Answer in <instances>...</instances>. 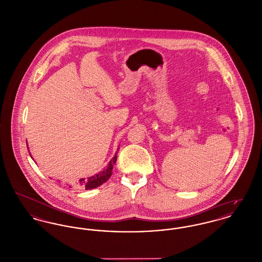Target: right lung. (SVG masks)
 Segmentation results:
<instances>
[{
    "mask_svg": "<svg viewBox=\"0 0 262 262\" xmlns=\"http://www.w3.org/2000/svg\"><path fill=\"white\" fill-rule=\"evenodd\" d=\"M116 160H117V153L115 154L114 157L110 160L107 168L104 169L103 171H101L100 173H98V174H95V176H92L90 178H88L86 180H84V179L79 180L77 183H75L73 185V187L81 188V189H85V190H91V189H95V188L101 186L102 184H104L106 181H108L109 178L111 177L113 166L115 165Z\"/></svg>",
    "mask_w": 262,
    "mask_h": 262,
    "instance_id": "obj_1",
    "label": "right lung"
}]
</instances>
